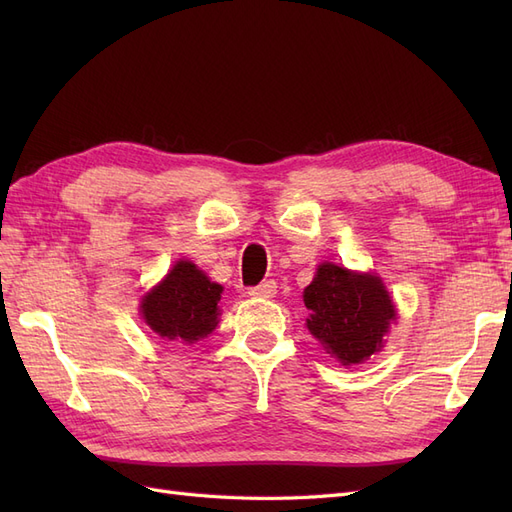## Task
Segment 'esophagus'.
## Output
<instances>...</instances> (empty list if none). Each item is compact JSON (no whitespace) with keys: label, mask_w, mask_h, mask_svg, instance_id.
<instances>
[{"label":"esophagus","mask_w":512,"mask_h":512,"mask_svg":"<svg viewBox=\"0 0 512 512\" xmlns=\"http://www.w3.org/2000/svg\"><path fill=\"white\" fill-rule=\"evenodd\" d=\"M275 292H277L275 280H267V282H262V284L250 288V292H247V294H250V297H256V299H271V297H275Z\"/></svg>","instance_id":"obj_1"}]
</instances>
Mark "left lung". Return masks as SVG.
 Here are the masks:
<instances>
[{
  "mask_svg": "<svg viewBox=\"0 0 512 512\" xmlns=\"http://www.w3.org/2000/svg\"><path fill=\"white\" fill-rule=\"evenodd\" d=\"M307 329L342 365L367 361L382 348L395 307L380 277L324 262L303 292Z\"/></svg>",
  "mask_w": 512,
  "mask_h": 512,
  "instance_id": "left-lung-1",
  "label": "left lung"
}]
</instances>
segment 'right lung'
I'll use <instances>...</instances> for the list:
<instances>
[{
  "label": "right lung",
  "mask_w": 512,
  "mask_h": 512,
  "mask_svg": "<svg viewBox=\"0 0 512 512\" xmlns=\"http://www.w3.org/2000/svg\"><path fill=\"white\" fill-rule=\"evenodd\" d=\"M222 286L188 260H179L164 282L143 299V318L162 339L196 342L218 327Z\"/></svg>",
  "instance_id": "1"
}]
</instances>
